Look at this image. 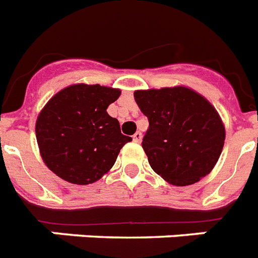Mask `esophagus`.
<instances>
[{
	"label": "esophagus",
	"mask_w": 258,
	"mask_h": 258,
	"mask_svg": "<svg viewBox=\"0 0 258 258\" xmlns=\"http://www.w3.org/2000/svg\"><path fill=\"white\" fill-rule=\"evenodd\" d=\"M142 138H143V135H142V133H139V131H138V133L134 134L133 139H134V142H135V143H141V142H142Z\"/></svg>",
	"instance_id": "obj_1"
}]
</instances>
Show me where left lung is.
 <instances>
[{
    "label": "left lung",
    "mask_w": 258,
    "mask_h": 258,
    "mask_svg": "<svg viewBox=\"0 0 258 258\" xmlns=\"http://www.w3.org/2000/svg\"><path fill=\"white\" fill-rule=\"evenodd\" d=\"M134 97L149 119L142 147L158 175L174 186H188L214 169L225 125L208 99L184 86L139 89Z\"/></svg>",
    "instance_id": "left-lung-1"
}]
</instances>
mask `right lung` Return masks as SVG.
<instances>
[{"instance_id":"obj_1","label":"right lung","mask_w":258,"mask_h":258,"mask_svg":"<svg viewBox=\"0 0 258 258\" xmlns=\"http://www.w3.org/2000/svg\"><path fill=\"white\" fill-rule=\"evenodd\" d=\"M120 93L79 83L50 97L36 120L40 155L50 171L70 183L89 184L112 169L121 147L133 141L107 112Z\"/></svg>"}]
</instances>
